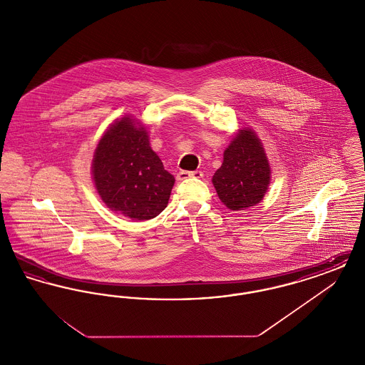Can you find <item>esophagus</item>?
I'll use <instances>...</instances> for the list:
<instances>
[{
  "label": "esophagus",
  "instance_id": "obj_1",
  "mask_svg": "<svg viewBox=\"0 0 365 365\" xmlns=\"http://www.w3.org/2000/svg\"><path fill=\"white\" fill-rule=\"evenodd\" d=\"M202 176H204L202 171H180V173H178L179 180L189 179V178H202Z\"/></svg>",
  "mask_w": 365,
  "mask_h": 365
}]
</instances>
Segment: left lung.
<instances>
[{
  "mask_svg": "<svg viewBox=\"0 0 365 365\" xmlns=\"http://www.w3.org/2000/svg\"><path fill=\"white\" fill-rule=\"evenodd\" d=\"M269 180L271 170L260 140L252 130H241L212 178L219 198L232 210L255 207L262 200Z\"/></svg>",
  "mask_w": 365,
  "mask_h": 365,
  "instance_id": "1",
  "label": "left lung"
}]
</instances>
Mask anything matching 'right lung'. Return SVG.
<instances>
[{
    "label": "right lung",
    "instance_id": "right-lung-1",
    "mask_svg": "<svg viewBox=\"0 0 365 365\" xmlns=\"http://www.w3.org/2000/svg\"><path fill=\"white\" fill-rule=\"evenodd\" d=\"M93 179L105 204L133 220H149L168 204L174 175L152 150L145 127L130 118L115 122L100 140Z\"/></svg>",
    "mask_w": 365,
    "mask_h": 365
}]
</instances>
